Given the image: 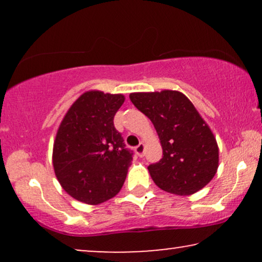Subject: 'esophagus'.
<instances>
[{"instance_id": "1", "label": "esophagus", "mask_w": 262, "mask_h": 262, "mask_svg": "<svg viewBox=\"0 0 262 262\" xmlns=\"http://www.w3.org/2000/svg\"><path fill=\"white\" fill-rule=\"evenodd\" d=\"M144 149H145V145L143 144V143H141V144L136 146L135 151H136V154H137L139 157H143V155H144Z\"/></svg>"}]
</instances>
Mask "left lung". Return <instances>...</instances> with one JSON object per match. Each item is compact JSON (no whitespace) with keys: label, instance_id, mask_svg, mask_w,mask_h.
Instances as JSON below:
<instances>
[{"label":"left lung","instance_id":"left-lung-1","mask_svg":"<svg viewBox=\"0 0 262 262\" xmlns=\"http://www.w3.org/2000/svg\"><path fill=\"white\" fill-rule=\"evenodd\" d=\"M132 103L151 120L163 156L148 167L163 191L191 195L212 180L218 169L216 138L189 99L178 91L131 93Z\"/></svg>","mask_w":262,"mask_h":262}]
</instances>
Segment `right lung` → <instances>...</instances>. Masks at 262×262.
Here are the masks:
<instances>
[{
  "label": "right lung",
  "instance_id": "obj_1",
  "mask_svg": "<svg viewBox=\"0 0 262 262\" xmlns=\"http://www.w3.org/2000/svg\"><path fill=\"white\" fill-rule=\"evenodd\" d=\"M124 101L123 94L85 92L57 130L53 169L64 191L78 202L98 205L123 187L132 152L125 148L113 118Z\"/></svg>",
  "mask_w": 262,
  "mask_h": 262
}]
</instances>
